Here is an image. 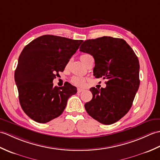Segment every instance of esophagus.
Instances as JSON below:
<instances>
[{
	"mask_svg": "<svg viewBox=\"0 0 160 160\" xmlns=\"http://www.w3.org/2000/svg\"><path fill=\"white\" fill-rule=\"evenodd\" d=\"M84 91V89H80V88H78V93H81V92H82V91Z\"/></svg>",
	"mask_w": 160,
	"mask_h": 160,
	"instance_id": "obj_1",
	"label": "esophagus"
}]
</instances>
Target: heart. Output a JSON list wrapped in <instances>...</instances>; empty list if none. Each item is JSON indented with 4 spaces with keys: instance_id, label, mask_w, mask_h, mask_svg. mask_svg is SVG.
<instances>
[{
    "instance_id": "obj_1",
    "label": "heart",
    "mask_w": 160,
    "mask_h": 160,
    "mask_svg": "<svg viewBox=\"0 0 160 160\" xmlns=\"http://www.w3.org/2000/svg\"><path fill=\"white\" fill-rule=\"evenodd\" d=\"M90 57H91V56L89 55V54H82V55L80 56V59L81 60V62L85 65L88 59H89ZM71 82L76 86L82 87L84 85V84H85V78L81 76H73L71 79Z\"/></svg>"
}]
</instances>
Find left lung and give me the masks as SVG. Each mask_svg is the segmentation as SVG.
<instances>
[{
    "instance_id": "obj_1",
    "label": "left lung",
    "mask_w": 160,
    "mask_h": 160,
    "mask_svg": "<svg viewBox=\"0 0 160 160\" xmlns=\"http://www.w3.org/2000/svg\"><path fill=\"white\" fill-rule=\"evenodd\" d=\"M80 51L93 57L96 78L108 80L105 88H91L93 98L85 109L100 123L113 124L130 110L140 86L138 57L124 40L110 36L87 40Z\"/></svg>"
}]
</instances>
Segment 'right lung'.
Here are the masks:
<instances>
[{
    "label": "right lung",
    "mask_w": 160,
    "mask_h": 160,
    "mask_svg": "<svg viewBox=\"0 0 160 160\" xmlns=\"http://www.w3.org/2000/svg\"><path fill=\"white\" fill-rule=\"evenodd\" d=\"M83 41L53 35L32 40L22 51L14 79L20 106L28 116L38 123H47L62 113L67 100L77 93L67 83L53 87V80L63 71L69 59Z\"/></svg>",
    "instance_id": "1"
}]
</instances>
